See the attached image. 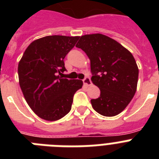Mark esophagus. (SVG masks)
<instances>
[{"instance_id": "1", "label": "esophagus", "mask_w": 159, "mask_h": 159, "mask_svg": "<svg viewBox=\"0 0 159 159\" xmlns=\"http://www.w3.org/2000/svg\"><path fill=\"white\" fill-rule=\"evenodd\" d=\"M83 83H84L86 86H87V87H90V86H92V81H91V79H90V77H85L84 79H83Z\"/></svg>"}]
</instances>
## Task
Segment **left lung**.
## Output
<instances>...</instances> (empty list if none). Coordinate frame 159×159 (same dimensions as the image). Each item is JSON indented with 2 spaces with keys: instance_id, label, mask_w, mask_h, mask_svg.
Segmentation results:
<instances>
[{
  "instance_id": "left-lung-1",
  "label": "left lung",
  "mask_w": 159,
  "mask_h": 159,
  "mask_svg": "<svg viewBox=\"0 0 159 159\" xmlns=\"http://www.w3.org/2000/svg\"><path fill=\"white\" fill-rule=\"evenodd\" d=\"M91 61L92 82L101 95L91 103L104 116H115L125 110L135 94L139 68L129 51L113 39L102 34L81 36L76 45Z\"/></svg>"
}]
</instances>
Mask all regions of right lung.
<instances>
[{"label":"right lung","mask_w":159,"mask_h":159,"mask_svg":"<svg viewBox=\"0 0 159 159\" xmlns=\"http://www.w3.org/2000/svg\"><path fill=\"white\" fill-rule=\"evenodd\" d=\"M79 36L50 35L33 41L18 65L19 83L24 97L34 113L45 120L62 118L72 108L81 80H68L60 75L66 70L63 59Z\"/></svg>","instance_id":"add662e5"}]
</instances>
